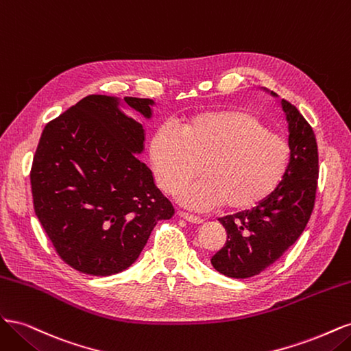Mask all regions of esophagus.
Here are the masks:
<instances>
[{
    "mask_svg": "<svg viewBox=\"0 0 351 351\" xmlns=\"http://www.w3.org/2000/svg\"><path fill=\"white\" fill-rule=\"evenodd\" d=\"M177 215L180 218L189 221V222H192V224H202V222H204V219H202V218H199L196 215H192V214H187V212H183V210H178Z\"/></svg>",
    "mask_w": 351,
    "mask_h": 351,
    "instance_id": "obj_1",
    "label": "esophagus"
}]
</instances>
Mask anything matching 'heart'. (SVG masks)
I'll return each instance as SVG.
<instances>
[{
    "mask_svg": "<svg viewBox=\"0 0 351 351\" xmlns=\"http://www.w3.org/2000/svg\"><path fill=\"white\" fill-rule=\"evenodd\" d=\"M158 186L178 192L186 206L205 210L224 204L244 210L280 187L290 167V146L267 129L258 115L243 110H215L190 117L176 130L159 125L147 143Z\"/></svg>",
    "mask_w": 351,
    "mask_h": 351,
    "instance_id": "b5f03b06",
    "label": "heart"
}]
</instances>
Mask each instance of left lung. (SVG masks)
I'll use <instances>...</instances> for the list:
<instances>
[{
	"label": "left lung",
	"instance_id": "left-lung-1",
	"mask_svg": "<svg viewBox=\"0 0 351 351\" xmlns=\"http://www.w3.org/2000/svg\"><path fill=\"white\" fill-rule=\"evenodd\" d=\"M281 105L289 123L291 152L285 178L258 206L219 218L227 241L210 263L230 278L253 277L278 261L300 237L315 206L319 176L315 133L294 105L285 99Z\"/></svg>",
	"mask_w": 351,
	"mask_h": 351
}]
</instances>
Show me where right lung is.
I'll use <instances>...</instances> for the list:
<instances>
[{
  "label": "right lung",
  "mask_w": 351,
  "mask_h": 351,
  "mask_svg": "<svg viewBox=\"0 0 351 351\" xmlns=\"http://www.w3.org/2000/svg\"><path fill=\"white\" fill-rule=\"evenodd\" d=\"M120 102L89 95L49 121L30 171L35 214L58 256L101 277L129 268L156 222L174 215L152 171L136 156L143 152V125ZM124 102L152 117V99Z\"/></svg>",
  "instance_id": "right-lung-1"
}]
</instances>
